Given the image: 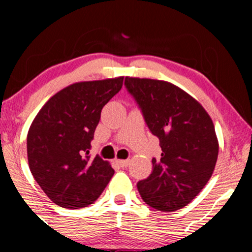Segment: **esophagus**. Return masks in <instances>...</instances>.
Returning <instances> with one entry per match:
<instances>
[{
  "instance_id": "34e87169",
  "label": "esophagus",
  "mask_w": 252,
  "mask_h": 252,
  "mask_svg": "<svg viewBox=\"0 0 252 252\" xmlns=\"http://www.w3.org/2000/svg\"><path fill=\"white\" fill-rule=\"evenodd\" d=\"M116 162H117L118 166H121L122 168H126V167L129 166L130 161L129 160H116Z\"/></svg>"
}]
</instances>
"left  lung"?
Masks as SVG:
<instances>
[{
	"mask_svg": "<svg viewBox=\"0 0 252 252\" xmlns=\"http://www.w3.org/2000/svg\"><path fill=\"white\" fill-rule=\"evenodd\" d=\"M124 85L162 149L160 160H152V174L138 181V192L153 209L180 210L215 170L219 144L212 120L198 100L172 83L126 77Z\"/></svg>",
	"mask_w": 252,
	"mask_h": 252,
	"instance_id": "obj_1",
	"label": "left lung"
}]
</instances>
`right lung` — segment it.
<instances>
[{
	"mask_svg": "<svg viewBox=\"0 0 252 252\" xmlns=\"http://www.w3.org/2000/svg\"><path fill=\"white\" fill-rule=\"evenodd\" d=\"M123 78L79 82L60 90L40 109L27 135L32 175L58 206L82 209L96 201L115 170L89 150L103 106Z\"/></svg>",
	"mask_w": 252,
	"mask_h": 252,
	"instance_id": "right-lung-1",
	"label": "right lung"
}]
</instances>
